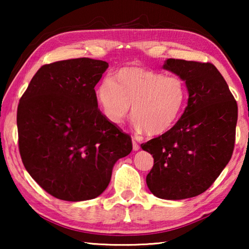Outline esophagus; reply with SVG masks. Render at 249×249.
Returning a JSON list of instances; mask_svg holds the SVG:
<instances>
[{"label":"esophagus","mask_w":249,"mask_h":249,"mask_svg":"<svg viewBox=\"0 0 249 249\" xmlns=\"http://www.w3.org/2000/svg\"><path fill=\"white\" fill-rule=\"evenodd\" d=\"M132 142H133V149H134L135 151H136V150H138V149H140V148H141V147H140V145H138V144H137V142H136V141H135V140H133V141H132Z\"/></svg>","instance_id":"1"}]
</instances>
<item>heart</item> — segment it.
Masks as SVG:
<instances>
[{"instance_id":"heart-1","label":"heart","mask_w":249,"mask_h":249,"mask_svg":"<svg viewBox=\"0 0 249 249\" xmlns=\"http://www.w3.org/2000/svg\"><path fill=\"white\" fill-rule=\"evenodd\" d=\"M95 98L104 116L120 125L132 116L137 130L158 136L179 121L188 99L184 81L142 67H124L111 79H104L95 89Z\"/></svg>"}]
</instances>
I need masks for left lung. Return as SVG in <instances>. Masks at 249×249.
I'll use <instances>...</instances> for the list:
<instances>
[{"label":"left lung","mask_w":249,"mask_h":249,"mask_svg":"<svg viewBox=\"0 0 249 249\" xmlns=\"http://www.w3.org/2000/svg\"><path fill=\"white\" fill-rule=\"evenodd\" d=\"M163 69L185 81L188 105L174 127L141 146L154 158L146 177L150 192L160 199L182 200L208 190L229 163L237 103L210 62L170 58Z\"/></svg>","instance_id":"8db88e82"}]
</instances>
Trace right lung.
<instances>
[{
  "label": "right lung",
  "mask_w": 249,
  "mask_h": 249,
  "mask_svg": "<svg viewBox=\"0 0 249 249\" xmlns=\"http://www.w3.org/2000/svg\"><path fill=\"white\" fill-rule=\"evenodd\" d=\"M107 61L90 58L40 67L18 107V148L25 169L57 199L99 196L132 138L98 108L94 87Z\"/></svg>",
  "instance_id": "add662e5"
}]
</instances>
